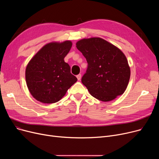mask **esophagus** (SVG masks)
<instances>
[{
	"instance_id": "esophagus-1",
	"label": "esophagus",
	"mask_w": 159,
	"mask_h": 159,
	"mask_svg": "<svg viewBox=\"0 0 159 159\" xmlns=\"http://www.w3.org/2000/svg\"><path fill=\"white\" fill-rule=\"evenodd\" d=\"M77 78L78 79V80H80L81 79V75L80 74H79L77 75Z\"/></svg>"
}]
</instances>
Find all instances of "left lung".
Returning a JSON list of instances; mask_svg holds the SVG:
<instances>
[{"mask_svg": "<svg viewBox=\"0 0 159 159\" xmlns=\"http://www.w3.org/2000/svg\"><path fill=\"white\" fill-rule=\"evenodd\" d=\"M76 45L88 62L81 81L89 93L103 102L122 95L129 80L130 68L121 50L98 37L82 39Z\"/></svg>", "mask_w": 159, "mask_h": 159, "instance_id": "1", "label": "left lung"}]
</instances>
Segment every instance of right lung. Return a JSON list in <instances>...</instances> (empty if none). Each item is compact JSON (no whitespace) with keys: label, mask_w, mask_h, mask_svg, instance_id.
<instances>
[{"label":"right lung","mask_w":159,"mask_h":159,"mask_svg":"<svg viewBox=\"0 0 159 159\" xmlns=\"http://www.w3.org/2000/svg\"><path fill=\"white\" fill-rule=\"evenodd\" d=\"M72 46L71 42L51 43L42 48L29 62L26 69L27 86L38 101L52 104L59 101L77 81L64 58Z\"/></svg>","instance_id":"add662e5"}]
</instances>
